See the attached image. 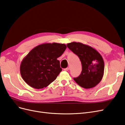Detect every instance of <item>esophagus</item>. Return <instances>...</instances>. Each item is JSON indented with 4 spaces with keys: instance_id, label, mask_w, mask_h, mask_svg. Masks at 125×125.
Segmentation results:
<instances>
[{
    "instance_id": "1",
    "label": "esophagus",
    "mask_w": 125,
    "mask_h": 125,
    "mask_svg": "<svg viewBox=\"0 0 125 125\" xmlns=\"http://www.w3.org/2000/svg\"><path fill=\"white\" fill-rule=\"evenodd\" d=\"M63 70H65V71H68V70H69V68H67L64 69Z\"/></svg>"
}]
</instances>
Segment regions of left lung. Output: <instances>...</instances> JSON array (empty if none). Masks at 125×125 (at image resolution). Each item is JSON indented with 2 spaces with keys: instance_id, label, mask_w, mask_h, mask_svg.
Listing matches in <instances>:
<instances>
[{
  "instance_id": "1",
  "label": "left lung",
  "mask_w": 125,
  "mask_h": 125,
  "mask_svg": "<svg viewBox=\"0 0 125 125\" xmlns=\"http://www.w3.org/2000/svg\"><path fill=\"white\" fill-rule=\"evenodd\" d=\"M67 46L79 57L82 64L81 73L73 80L84 89L95 87L104 75V62L101 55L91 46L80 42H73L68 43Z\"/></svg>"
}]
</instances>
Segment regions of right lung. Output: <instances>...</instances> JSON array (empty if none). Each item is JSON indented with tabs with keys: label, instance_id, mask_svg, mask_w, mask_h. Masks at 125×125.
<instances>
[{
	"label": "right lung",
	"instance_id": "right-lung-1",
	"mask_svg": "<svg viewBox=\"0 0 125 125\" xmlns=\"http://www.w3.org/2000/svg\"><path fill=\"white\" fill-rule=\"evenodd\" d=\"M66 48L64 44L53 43L42 44L33 48L21 62L20 70L23 80L34 89L46 88L62 71L57 59Z\"/></svg>",
	"mask_w": 125,
	"mask_h": 125
}]
</instances>
